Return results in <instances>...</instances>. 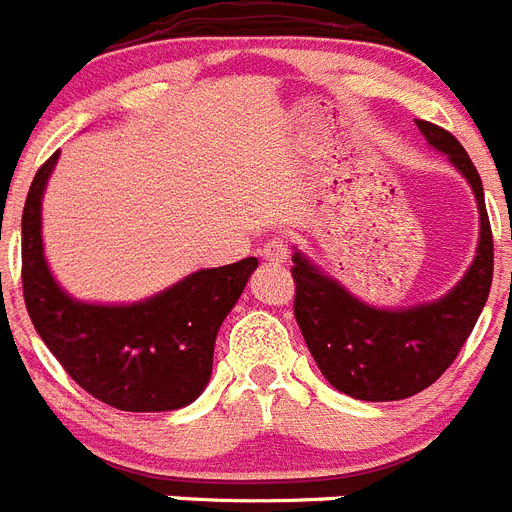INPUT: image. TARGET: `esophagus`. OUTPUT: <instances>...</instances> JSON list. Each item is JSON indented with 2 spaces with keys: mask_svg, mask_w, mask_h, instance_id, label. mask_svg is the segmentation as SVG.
Here are the masks:
<instances>
[{
  "mask_svg": "<svg viewBox=\"0 0 512 512\" xmlns=\"http://www.w3.org/2000/svg\"><path fill=\"white\" fill-rule=\"evenodd\" d=\"M261 256L272 264H285L287 261V243L282 238L266 240V246L261 248Z\"/></svg>",
  "mask_w": 512,
  "mask_h": 512,
  "instance_id": "obj_1",
  "label": "esophagus"
}]
</instances>
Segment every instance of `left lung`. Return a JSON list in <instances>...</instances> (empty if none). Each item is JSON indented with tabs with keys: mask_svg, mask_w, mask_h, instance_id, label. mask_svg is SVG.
I'll return each instance as SVG.
<instances>
[{
	"mask_svg": "<svg viewBox=\"0 0 512 512\" xmlns=\"http://www.w3.org/2000/svg\"><path fill=\"white\" fill-rule=\"evenodd\" d=\"M417 129L464 176L479 212L474 261L443 298L378 308L292 246L295 318L305 344L323 378L360 401L409 399L438 381L469 339L492 285V230L482 178L453 134L427 121H417Z\"/></svg>",
	"mask_w": 512,
	"mask_h": 512,
	"instance_id": "8db88e82",
	"label": "left lung"
}]
</instances>
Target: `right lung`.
Here are the masks:
<instances>
[{
	"mask_svg": "<svg viewBox=\"0 0 512 512\" xmlns=\"http://www.w3.org/2000/svg\"><path fill=\"white\" fill-rule=\"evenodd\" d=\"M59 152L30 183L23 209V295L51 355L95 399L121 412H173L202 396L214 339L259 261L183 277L137 303H87L56 282L43 251V194Z\"/></svg>",
	"mask_w": 512,
	"mask_h": 512,
	"instance_id": "right-lung-1",
	"label": "right lung"
}]
</instances>
